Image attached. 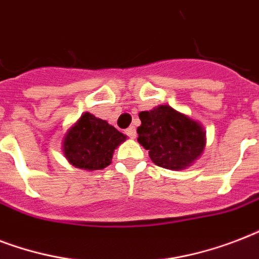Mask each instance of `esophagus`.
Instances as JSON below:
<instances>
[{"label":"esophagus","instance_id":"obj_1","mask_svg":"<svg viewBox=\"0 0 259 259\" xmlns=\"http://www.w3.org/2000/svg\"><path fill=\"white\" fill-rule=\"evenodd\" d=\"M125 134L129 138H136V134H137V132H136V127H134V126H130V127H127V129L125 130Z\"/></svg>","mask_w":259,"mask_h":259}]
</instances>
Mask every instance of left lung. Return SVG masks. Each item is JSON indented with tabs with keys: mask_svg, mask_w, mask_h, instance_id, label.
I'll use <instances>...</instances> for the list:
<instances>
[{
	"mask_svg": "<svg viewBox=\"0 0 259 259\" xmlns=\"http://www.w3.org/2000/svg\"><path fill=\"white\" fill-rule=\"evenodd\" d=\"M138 142L149 150L150 160L166 169H184L204 149L205 133L196 121L170 106L140 113Z\"/></svg>",
	"mask_w": 259,
	"mask_h": 259,
	"instance_id": "1",
	"label": "left lung"
}]
</instances>
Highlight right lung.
Returning a JSON list of instances; mask_svg holds the SVG:
<instances>
[{"instance_id": "obj_1", "label": "right lung", "mask_w": 259, "mask_h": 259, "mask_svg": "<svg viewBox=\"0 0 259 259\" xmlns=\"http://www.w3.org/2000/svg\"><path fill=\"white\" fill-rule=\"evenodd\" d=\"M125 140L126 136L114 126L84 113L66 134L63 150L67 160L76 168L98 170L110 165L114 149Z\"/></svg>"}]
</instances>
